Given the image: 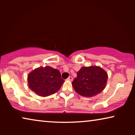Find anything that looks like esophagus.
<instances>
[{
    "instance_id": "esophagus-1",
    "label": "esophagus",
    "mask_w": 135,
    "mask_h": 135,
    "mask_svg": "<svg viewBox=\"0 0 135 135\" xmlns=\"http://www.w3.org/2000/svg\"><path fill=\"white\" fill-rule=\"evenodd\" d=\"M68 80H69V81H73V77H72V76H69L68 78Z\"/></svg>"
}]
</instances>
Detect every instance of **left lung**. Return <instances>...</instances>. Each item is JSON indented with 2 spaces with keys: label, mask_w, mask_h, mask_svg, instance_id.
Returning <instances> with one entry per match:
<instances>
[{
  "label": "left lung",
  "mask_w": 135,
  "mask_h": 135,
  "mask_svg": "<svg viewBox=\"0 0 135 135\" xmlns=\"http://www.w3.org/2000/svg\"><path fill=\"white\" fill-rule=\"evenodd\" d=\"M108 74L99 66L82 67L72 82L74 89L83 97H91L101 93L106 87Z\"/></svg>",
  "instance_id": "8db88e82"
}]
</instances>
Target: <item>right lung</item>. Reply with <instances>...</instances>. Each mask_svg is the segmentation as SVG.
Masks as SVG:
<instances>
[{"instance_id": "add662e5", "label": "right lung", "mask_w": 135, "mask_h": 135, "mask_svg": "<svg viewBox=\"0 0 135 135\" xmlns=\"http://www.w3.org/2000/svg\"><path fill=\"white\" fill-rule=\"evenodd\" d=\"M30 89L40 97L53 95L60 89L64 80L58 69L50 67H40L33 70L27 76Z\"/></svg>"}]
</instances>
